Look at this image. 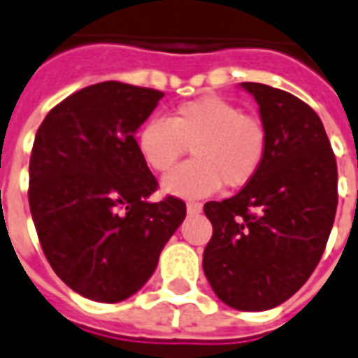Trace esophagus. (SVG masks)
Instances as JSON below:
<instances>
[{"mask_svg": "<svg viewBox=\"0 0 358 358\" xmlns=\"http://www.w3.org/2000/svg\"><path fill=\"white\" fill-rule=\"evenodd\" d=\"M202 212V204L201 202H187V213L195 215V213Z\"/></svg>", "mask_w": 358, "mask_h": 358, "instance_id": "34e87169", "label": "esophagus"}]
</instances>
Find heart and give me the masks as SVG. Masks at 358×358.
Wrapping results in <instances>:
<instances>
[{"label": "heart", "instance_id": "obj_1", "mask_svg": "<svg viewBox=\"0 0 358 358\" xmlns=\"http://www.w3.org/2000/svg\"><path fill=\"white\" fill-rule=\"evenodd\" d=\"M191 146L193 159L163 180L178 196H204L221 185L239 189L260 173L269 148L266 122L221 96H201L174 108L171 117L146 120L137 134L141 157L167 173Z\"/></svg>", "mask_w": 358, "mask_h": 358}]
</instances>
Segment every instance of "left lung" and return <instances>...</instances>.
<instances>
[{"label":"left lung","instance_id":"left-lung-1","mask_svg":"<svg viewBox=\"0 0 358 358\" xmlns=\"http://www.w3.org/2000/svg\"><path fill=\"white\" fill-rule=\"evenodd\" d=\"M269 134L266 162L238 195L204 204L213 234L202 267L219 299L267 310L289 299L322 258L338 204V169L316 111L280 89L241 83Z\"/></svg>","mask_w":358,"mask_h":358}]
</instances>
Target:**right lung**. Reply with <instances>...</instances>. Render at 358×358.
I'll return each mask as SVG.
<instances>
[{
	"label": "right lung",
	"mask_w": 358,
	"mask_h": 358,
	"mask_svg": "<svg viewBox=\"0 0 358 358\" xmlns=\"http://www.w3.org/2000/svg\"><path fill=\"white\" fill-rule=\"evenodd\" d=\"M162 91L103 81L46 115L29 159V208L46 260L87 299L119 303L145 286L185 219V202H148L156 176L135 131Z\"/></svg>",
	"instance_id": "1"
}]
</instances>
